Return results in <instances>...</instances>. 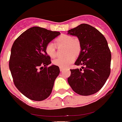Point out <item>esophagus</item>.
I'll list each match as a JSON object with an SVG mask.
<instances>
[{
    "label": "esophagus",
    "instance_id": "obj_1",
    "mask_svg": "<svg viewBox=\"0 0 122 122\" xmlns=\"http://www.w3.org/2000/svg\"><path fill=\"white\" fill-rule=\"evenodd\" d=\"M60 71H63L64 68H62V67H60Z\"/></svg>",
    "mask_w": 122,
    "mask_h": 122
}]
</instances>
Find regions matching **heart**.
Returning a JSON list of instances; mask_svg holds the SVG:
<instances>
[{"label":"heart","instance_id":"1","mask_svg":"<svg viewBox=\"0 0 122 122\" xmlns=\"http://www.w3.org/2000/svg\"><path fill=\"white\" fill-rule=\"evenodd\" d=\"M58 45H66V54H68L65 56H61L55 58L53 63L55 66L62 68L68 67L73 63L75 60L74 54H78L80 51V44L76 39H73V36L68 35H62L55 40ZM45 51L49 56L54 58L56 56V50L55 45L52 42L47 43L45 46Z\"/></svg>","mask_w":122,"mask_h":122}]
</instances>
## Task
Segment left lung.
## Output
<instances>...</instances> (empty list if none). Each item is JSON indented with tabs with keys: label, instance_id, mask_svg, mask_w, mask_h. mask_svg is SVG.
Wrapping results in <instances>:
<instances>
[{
	"label": "left lung",
	"instance_id": "1",
	"mask_svg": "<svg viewBox=\"0 0 122 122\" xmlns=\"http://www.w3.org/2000/svg\"><path fill=\"white\" fill-rule=\"evenodd\" d=\"M68 32L79 39L81 51L74 64L81 66L80 70H70L68 84L80 95L95 94L110 74L112 55L107 40L97 29L87 24H81Z\"/></svg>",
	"mask_w": 122,
	"mask_h": 122
}]
</instances>
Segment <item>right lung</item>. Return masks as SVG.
I'll use <instances>...</instances> for the list:
<instances>
[{
	"mask_svg": "<svg viewBox=\"0 0 122 122\" xmlns=\"http://www.w3.org/2000/svg\"><path fill=\"white\" fill-rule=\"evenodd\" d=\"M60 35L33 27L22 33L11 48L9 66L16 88L28 98L43 101L51 95L54 81L60 74L58 66L51 63L45 46Z\"/></svg>",
	"mask_w": 122,
	"mask_h": 122,
	"instance_id": "obj_1",
	"label": "right lung"
}]
</instances>
